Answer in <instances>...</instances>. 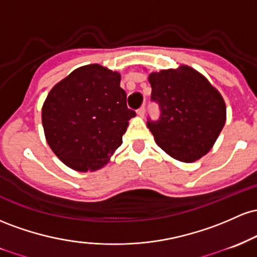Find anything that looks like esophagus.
Masks as SVG:
<instances>
[{
  "label": "esophagus",
  "mask_w": 257,
  "mask_h": 257,
  "mask_svg": "<svg viewBox=\"0 0 257 257\" xmlns=\"http://www.w3.org/2000/svg\"><path fill=\"white\" fill-rule=\"evenodd\" d=\"M137 114L140 115V116H144V114H146V108H144V105L141 106L140 109H137Z\"/></svg>",
  "instance_id": "34e87169"
}]
</instances>
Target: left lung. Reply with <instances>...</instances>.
Here are the masks:
<instances>
[{"label":"left lung","instance_id":"1","mask_svg":"<svg viewBox=\"0 0 257 257\" xmlns=\"http://www.w3.org/2000/svg\"><path fill=\"white\" fill-rule=\"evenodd\" d=\"M152 102L159 104L158 120L147 126L170 157L193 163L214 146L226 122V104L218 91L194 69L161 70L149 75Z\"/></svg>","mask_w":257,"mask_h":257}]
</instances>
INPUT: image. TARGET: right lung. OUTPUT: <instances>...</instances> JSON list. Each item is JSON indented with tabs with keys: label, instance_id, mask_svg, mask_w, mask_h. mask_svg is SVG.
Instances as JSON below:
<instances>
[{
	"label": "right lung",
	"instance_id": "right-lung-1",
	"mask_svg": "<svg viewBox=\"0 0 257 257\" xmlns=\"http://www.w3.org/2000/svg\"><path fill=\"white\" fill-rule=\"evenodd\" d=\"M120 74L98 64L81 66L52 88L42 108L46 140L77 171L102 167L122 143L128 120Z\"/></svg>",
	"mask_w": 257,
	"mask_h": 257
}]
</instances>
